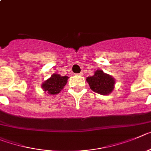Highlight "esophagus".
I'll list each match as a JSON object with an SVG mask.
<instances>
[{"label": "esophagus", "instance_id": "obj_1", "mask_svg": "<svg viewBox=\"0 0 151 151\" xmlns=\"http://www.w3.org/2000/svg\"><path fill=\"white\" fill-rule=\"evenodd\" d=\"M77 75H79V76H83V73H82V72L79 73V74H77Z\"/></svg>", "mask_w": 151, "mask_h": 151}]
</instances>
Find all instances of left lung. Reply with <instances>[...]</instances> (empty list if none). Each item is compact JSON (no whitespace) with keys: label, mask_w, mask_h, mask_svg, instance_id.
Segmentation results:
<instances>
[{"label":"left lung","mask_w":151,"mask_h":151,"mask_svg":"<svg viewBox=\"0 0 151 151\" xmlns=\"http://www.w3.org/2000/svg\"><path fill=\"white\" fill-rule=\"evenodd\" d=\"M86 81L92 91L101 95H108L114 87V79L101 70H96L94 75L87 77Z\"/></svg>","instance_id":"left-lung-1"}]
</instances>
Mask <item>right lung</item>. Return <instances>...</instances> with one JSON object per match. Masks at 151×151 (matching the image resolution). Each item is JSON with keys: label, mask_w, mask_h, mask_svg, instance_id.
<instances>
[{"label": "right lung", "mask_w": 151, "mask_h": 151, "mask_svg": "<svg viewBox=\"0 0 151 151\" xmlns=\"http://www.w3.org/2000/svg\"><path fill=\"white\" fill-rule=\"evenodd\" d=\"M68 77H62L59 74H52V77L42 84V88L49 94H58L67 83Z\"/></svg>", "instance_id": "add662e5"}]
</instances>
